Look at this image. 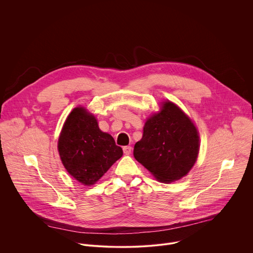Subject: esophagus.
I'll return each instance as SVG.
<instances>
[{
	"label": "esophagus",
	"instance_id": "esophagus-1",
	"mask_svg": "<svg viewBox=\"0 0 253 253\" xmlns=\"http://www.w3.org/2000/svg\"><path fill=\"white\" fill-rule=\"evenodd\" d=\"M123 151H124V154L129 155V154H131L132 147L131 146H125V147H123Z\"/></svg>",
	"mask_w": 253,
	"mask_h": 253
}]
</instances>
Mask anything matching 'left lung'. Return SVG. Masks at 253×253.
Listing matches in <instances>:
<instances>
[{"mask_svg":"<svg viewBox=\"0 0 253 253\" xmlns=\"http://www.w3.org/2000/svg\"><path fill=\"white\" fill-rule=\"evenodd\" d=\"M199 139L192 119L178 105L164 100L159 111L146 119L133 154L159 182L171 183L186 176L194 166Z\"/></svg>","mask_w":253,"mask_h":253,"instance_id":"left-lung-1","label":"left lung"}]
</instances>
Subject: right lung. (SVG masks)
<instances>
[{"label": "right lung", "mask_w": 253, "mask_h": 253, "mask_svg": "<svg viewBox=\"0 0 253 253\" xmlns=\"http://www.w3.org/2000/svg\"><path fill=\"white\" fill-rule=\"evenodd\" d=\"M58 152L67 172L85 186L94 185L123 155L114 138L100 130L95 115L83 106L74 108L66 118Z\"/></svg>", "instance_id": "right-lung-1"}]
</instances>
